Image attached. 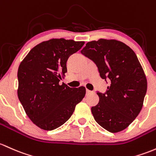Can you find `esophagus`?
I'll return each mask as SVG.
<instances>
[{"label": "esophagus", "instance_id": "1", "mask_svg": "<svg viewBox=\"0 0 156 156\" xmlns=\"http://www.w3.org/2000/svg\"><path fill=\"white\" fill-rule=\"evenodd\" d=\"M86 92H87V94H90V93H91V92H92V91H90V90H87V89Z\"/></svg>", "mask_w": 156, "mask_h": 156}]
</instances>
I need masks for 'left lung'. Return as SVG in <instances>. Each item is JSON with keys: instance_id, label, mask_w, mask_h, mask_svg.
Instances as JSON below:
<instances>
[{"instance_id": "8db88e82", "label": "left lung", "mask_w": 156, "mask_h": 156, "mask_svg": "<svg viewBox=\"0 0 156 156\" xmlns=\"http://www.w3.org/2000/svg\"><path fill=\"white\" fill-rule=\"evenodd\" d=\"M96 64L101 78L110 85L105 94L98 92V104L91 108L95 121L110 133L125 129L141 112L147 81L136 53L124 43L100 38L81 51Z\"/></svg>"}]
</instances>
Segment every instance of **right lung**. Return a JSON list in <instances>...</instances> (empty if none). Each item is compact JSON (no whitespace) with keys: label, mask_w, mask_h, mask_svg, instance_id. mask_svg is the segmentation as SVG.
<instances>
[{"label":"right lung","mask_w":156,"mask_h":156,"mask_svg":"<svg viewBox=\"0 0 156 156\" xmlns=\"http://www.w3.org/2000/svg\"><path fill=\"white\" fill-rule=\"evenodd\" d=\"M84 41L52 38L32 48L18 70V96L26 114L37 126L52 130L71 117L85 96L84 87L70 88L64 78L66 61Z\"/></svg>","instance_id":"right-lung-1"}]
</instances>
